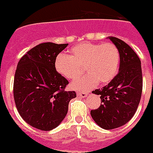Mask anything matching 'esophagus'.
<instances>
[{
    "label": "esophagus",
    "mask_w": 153,
    "mask_h": 153,
    "mask_svg": "<svg viewBox=\"0 0 153 153\" xmlns=\"http://www.w3.org/2000/svg\"><path fill=\"white\" fill-rule=\"evenodd\" d=\"M77 95H78V97H80L81 98H85V97H88V93L84 92V91H78Z\"/></svg>",
    "instance_id": "esophagus-1"
}]
</instances>
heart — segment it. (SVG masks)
<instances>
[{
	"label": "heart",
	"instance_id": "obj_1",
	"mask_svg": "<svg viewBox=\"0 0 153 153\" xmlns=\"http://www.w3.org/2000/svg\"><path fill=\"white\" fill-rule=\"evenodd\" d=\"M71 53V55L58 54L55 60V68L67 79L76 78L83 70L88 74L71 82L73 89L86 91L97 86L98 82L105 84L117 74L120 54L114 44L82 43L75 45Z\"/></svg>",
	"mask_w": 153,
	"mask_h": 153
}]
</instances>
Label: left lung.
Returning <instances> with one entry per match:
<instances>
[{"instance_id":"8db88e82","label":"left lung","mask_w":153,"mask_h":153,"mask_svg":"<svg viewBox=\"0 0 153 153\" xmlns=\"http://www.w3.org/2000/svg\"><path fill=\"white\" fill-rule=\"evenodd\" d=\"M120 54L118 73L101 89L92 93L100 96L101 104L91 111L94 122L105 130L125 125L134 116L143 88L141 62L132 48L122 39L108 36Z\"/></svg>"}]
</instances>
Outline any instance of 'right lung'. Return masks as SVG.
Here are the masks:
<instances>
[{"mask_svg": "<svg viewBox=\"0 0 153 153\" xmlns=\"http://www.w3.org/2000/svg\"><path fill=\"white\" fill-rule=\"evenodd\" d=\"M68 44L43 43L20 59L13 81L17 109L26 123L41 131H51L66 116L75 91H65L69 82L55 68L57 55Z\"/></svg>", "mask_w": 153, "mask_h": 153, "instance_id": "1", "label": "right lung"}]
</instances>
